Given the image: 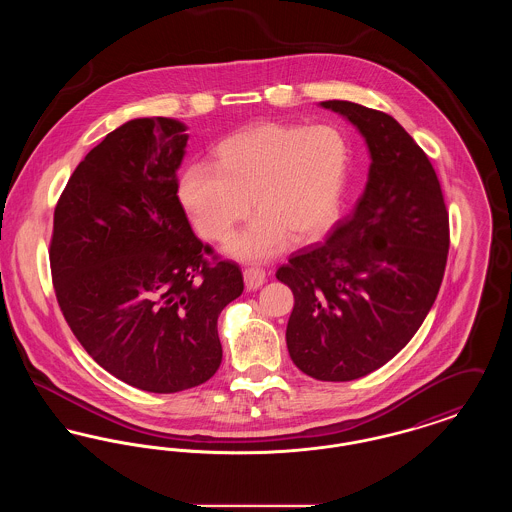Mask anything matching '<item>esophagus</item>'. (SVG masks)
<instances>
[{"label": "esophagus", "mask_w": 512, "mask_h": 512, "mask_svg": "<svg viewBox=\"0 0 512 512\" xmlns=\"http://www.w3.org/2000/svg\"><path fill=\"white\" fill-rule=\"evenodd\" d=\"M244 280L247 290H257L265 284L267 280V274L263 268L249 267L244 270Z\"/></svg>", "instance_id": "1"}]
</instances>
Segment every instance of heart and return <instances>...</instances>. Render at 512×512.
Listing matches in <instances>:
<instances>
[{
	"label": "heart",
	"mask_w": 512,
	"mask_h": 512,
	"mask_svg": "<svg viewBox=\"0 0 512 512\" xmlns=\"http://www.w3.org/2000/svg\"><path fill=\"white\" fill-rule=\"evenodd\" d=\"M349 180V147L340 130L317 124L261 122L224 138L215 167L190 165L178 194L195 230L224 242L249 215L259 213L232 238L228 253L265 261L293 242L322 236L340 217Z\"/></svg>",
	"instance_id": "b5f03b06"
}]
</instances>
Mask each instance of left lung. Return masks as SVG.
Here are the masks:
<instances>
[{
    "label": "left lung",
    "mask_w": 512,
    "mask_h": 512,
    "mask_svg": "<svg viewBox=\"0 0 512 512\" xmlns=\"http://www.w3.org/2000/svg\"><path fill=\"white\" fill-rule=\"evenodd\" d=\"M365 136L370 171L351 215L299 249L276 278L290 286L286 343L295 366L349 382L386 365L432 309L449 251V213L428 155L390 115L322 101Z\"/></svg>",
    "instance_id": "left-lung-1"
}]
</instances>
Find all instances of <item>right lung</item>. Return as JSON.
<instances>
[{"mask_svg": "<svg viewBox=\"0 0 512 512\" xmlns=\"http://www.w3.org/2000/svg\"><path fill=\"white\" fill-rule=\"evenodd\" d=\"M182 122L134 119L74 169L53 213L49 267L76 340L115 378L151 393L207 382L222 361L220 311L244 292L192 230L176 171Z\"/></svg>", "mask_w": 512, "mask_h": 512, "instance_id": "add662e5", "label": "right lung"}]
</instances>
